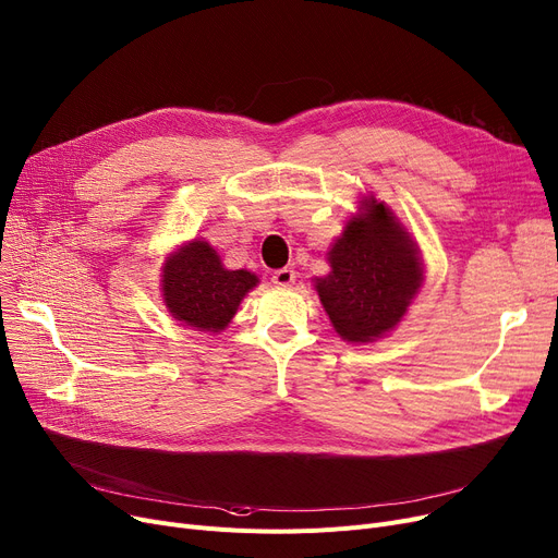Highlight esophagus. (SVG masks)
<instances>
[{"label":"esophagus","instance_id":"obj_1","mask_svg":"<svg viewBox=\"0 0 558 558\" xmlns=\"http://www.w3.org/2000/svg\"><path fill=\"white\" fill-rule=\"evenodd\" d=\"M293 281H295V270H291V267H281V270L272 272V283L275 286L286 288V286H291Z\"/></svg>","mask_w":558,"mask_h":558}]
</instances>
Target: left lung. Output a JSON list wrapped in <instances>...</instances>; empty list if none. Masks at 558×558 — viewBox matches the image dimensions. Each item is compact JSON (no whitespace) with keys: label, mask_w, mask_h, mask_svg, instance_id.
Segmentation results:
<instances>
[{"label":"left lung","mask_w":558,"mask_h":558,"mask_svg":"<svg viewBox=\"0 0 558 558\" xmlns=\"http://www.w3.org/2000/svg\"><path fill=\"white\" fill-rule=\"evenodd\" d=\"M327 256L331 272L316 279V291L333 329L352 343L393 329L423 281L416 244L385 204L366 202Z\"/></svg>","instance_id":"1"}]
</instances>
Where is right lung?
<instances>
[{
    "mask_svg": "<svg viewBox=\"0 0 558 558\" xmlns=\"http://www.w3.org/2000/svg\"><path fill=\"white\" fill-rule=\"evenodd\" d=\"M256 283L258 277L247 270H227L208 242L192 240L165 263L162 293L175 320L198 331H219Z\"/></svg>",
    "mask_w": 558,
    "mask_h": 558,
    "instance_id": "right-lung-1",
    "label": "right lung"
}]
</instances>
